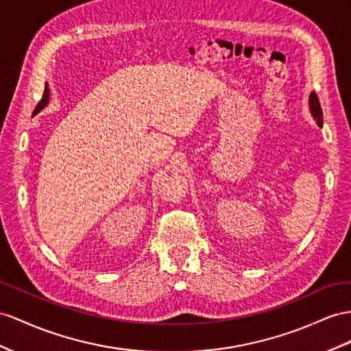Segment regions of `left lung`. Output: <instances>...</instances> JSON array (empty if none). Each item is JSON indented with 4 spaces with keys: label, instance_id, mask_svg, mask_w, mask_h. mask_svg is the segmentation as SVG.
<instances>
[{
    "label": "left lung",
    "instance_id": "left-lung-1",
    "mask_svg": "<svg viewBox=\"0 0 351 351\" xmlns=\"http://www.w3.org/2000/svg\"><path fill=\"white\" fill-rule=\"evenodd\" d=\"M308 104H310V111H311L313 119L316 120L319 128H322V125H323V112H322V106H320V102H319V97H317V95L314 93V92H311V95H310Z\"/></svg>",
    "mask_w": 351,
    "mask_h": 351
}]
</instances>
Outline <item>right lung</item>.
Instances as JSON below:
<instances>
[{
  "label": "right lung",
  "mask_w": 351,
  "mask_h": 351,
  "mask_svg": "<svg viewBox=\"0 0 351 351\" xmlns=\"http://www.w3.org/2000/svg\"><path fill=\"white\" fill-rule=\"evenodd\" d=\"M49 101H50V90H49V86L46 84V88H44V93H43V97H41V101L38 102V105L35 106V110H34V114H38L44 106H47V104H49Z\"/></svg>",
  "instance_id": "obj_1"
}]
</instances>
